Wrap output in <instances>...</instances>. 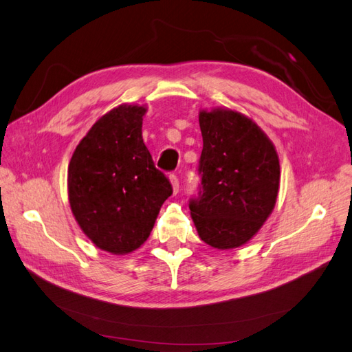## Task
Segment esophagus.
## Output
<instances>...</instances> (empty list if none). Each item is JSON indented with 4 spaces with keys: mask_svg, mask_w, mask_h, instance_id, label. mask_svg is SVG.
<instances>
[{
    "mask_svg": "<svg viewBox=\"0 0 352 352\" xmlns=\"http://www.w3.org/2000/svg\"><path fill=\"white\" fill-rule=\"evenodd\" d=\"M170 182H172V186H173V194H177L179 192V179H177V176H175V175L170 176Z\"/></svg>",
    "mask_w": 352,
    "mask_h": 352,
    "instance_id": "1",
    "label": "esophagus"
}]
</instances>
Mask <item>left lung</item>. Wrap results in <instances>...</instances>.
I'll list each match as a JSON object with an SVG mask.
<instances>
[{"label": "left lung", "instance_id": "8db88e82", "mask_svg": "<svg viewBox=\"0 0 352 352\" xmlns=\"http://www.w3.org/2000/svg\"><path fill=\"white\" fill-rule=\"evenodd\" d=\"M199 127L201 185L189 201L190 217L210 247L238 248L272 214L280 184L279 157L267 135L238 111L202 110Z\"/></svg>", "mask_w": 352, "mask_h": 352}]
</instances>
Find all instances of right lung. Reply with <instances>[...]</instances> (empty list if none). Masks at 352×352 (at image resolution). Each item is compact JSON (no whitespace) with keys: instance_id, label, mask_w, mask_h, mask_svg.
Wrapping results in <instances>:
<instances>
[{"instance_id":"right-lung-1","label":"right lung","mask_w":352,"mask_h":352,"mask_svg":"<svg viewBox=\"0 0 352 352\" xmlns=\"http://www.w3.org/2000/svg\"><path fill=\"white\" fill-rule=\"evenodd\" d=\"M145 113L144 105L122 104L104 114L79 142L69 164L74 219L100 250L116 255L141 247L173 192L144 144Z\"/></svg>"}]
</instances>
